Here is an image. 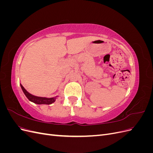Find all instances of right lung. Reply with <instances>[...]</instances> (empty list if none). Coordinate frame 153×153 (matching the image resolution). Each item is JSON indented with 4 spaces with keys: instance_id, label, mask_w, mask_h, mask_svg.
<instances>
[{
    "instance_id": "add662e5",
    "label": "right lung",
    "mask_w": 153,
    "mask_h": 153,
    "mask_svg": "<svg viewBox=\"0 0 153 153\" xmlns=\"http://www.w3.org/2000/svg\"><path fill=\"white\" fill-rule=\"evenodd\" d=\"M20 86L24 92V94L27 97V98L29 101H30L31 102H33L36 104L38 105H50L53 103H54L55 100L57 99V97L58 96H55L53 97V98H45V97H38V96H36L30 94L29 92L27 91L25 88L21 84Z\"/></svg>"
}]
</instances>
